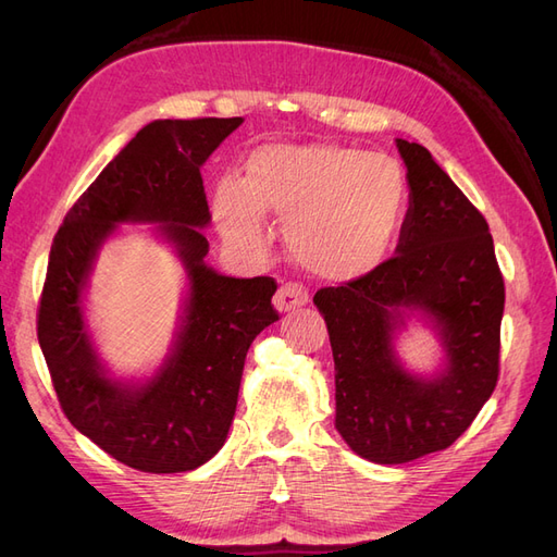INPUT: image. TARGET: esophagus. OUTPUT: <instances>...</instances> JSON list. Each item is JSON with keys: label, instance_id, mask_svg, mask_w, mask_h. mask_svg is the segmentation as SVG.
Masks as SVG:
<instances>
[{"label": "esophagus", "instance_id": "esophagus-1", "mask_svg": "<svg viewBox=\"0 0 557 557\" xmlns=\"http://www.w3.org/2000/svg\"><path fill=\"white\" fill-rule=\"evenodd\" d=\"M309 301V290L305 288V285L299 283H283L278 293L274 295V307L281 311V313H288V311H295L299 307H305Z\"/></svg>", "mask_w": 557, "mask_h": 557}]
</instances>
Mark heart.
Here are the masks:
<instances>
[{
	"mask_svg": "<svg viewBox=\"0 0 557 557\" xmlns=\"http://www.w3.org/2000/svg\"><path fill=\"white\" fill-rule=\"evenodd\" d=\"M404 205L407 181L395 158L332 144L262 146L248 158L244 181L223 178L213 190L227 239L262 250L264 215L288 221L295 262L330 281L372 272L395 239Z\"/></svg>",
	"mask_w": 557,
	"mask_h": 557,
	"instance_id": "1",
	"label": "heart"
}]
</instances>
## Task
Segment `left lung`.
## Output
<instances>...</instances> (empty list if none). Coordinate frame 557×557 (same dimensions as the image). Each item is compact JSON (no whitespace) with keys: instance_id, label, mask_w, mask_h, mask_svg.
I'll return each mask as SVG.
<instances>
[{"instance_id":"1","label":"left lung","mask_w":557,"mask_h":557,"mask_svg":"<svg viewBox=\"0 0 557 557\" xmlns=\"http://www.w3.org/2000/svg\"><path fill=\"white\" fill-rule=\"evenodd\" d=\"M409 211L397 256L336 288H320L336 385L334 425L360 458L401 465L448 448L499 376L504 278L485 218L420 144L397 139ZM441 332L447 369L409 375L392 336L409 312Z\"/></svg>"}]
</instances>
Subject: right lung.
I'll list each match as a JSON object with an SVG mask.
<instances>
[{
  "mask_svg": "<svg viewBox=\"0 0 557 557\" xmlns=\"http://www.w3.org/2000/svg\"><path fill=\"white\" fill-rule=\"evenodd\" d=\"M242 123H148L76 199L50 246L37 334L60 407L111 458L148 474L197 469L223 448L246 352L278 320L276 281L213 272L205 264L209 242L197 230L211 221L199 166ZM121 222H160L191 278L173 356L141 386L103 372L82 320V290L96 250Z\"/></svg>",
  "mask_w": 557,
  "mask_h": 557,
  "instance_id": "right-lung-1",
  "label": "right lung"
}]
</instances>
